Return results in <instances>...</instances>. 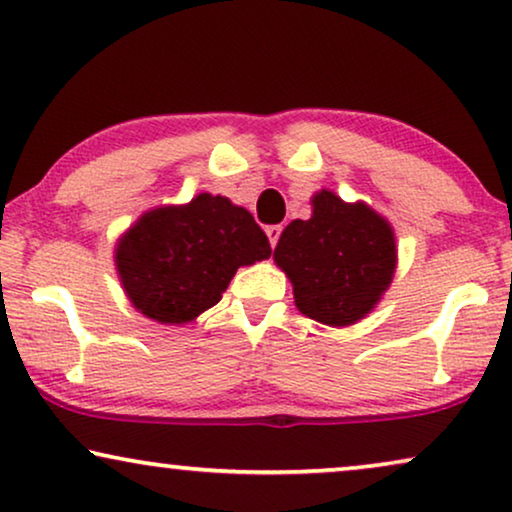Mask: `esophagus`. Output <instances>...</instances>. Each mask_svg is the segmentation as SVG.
Wrapping results in <instances>:
<instances>
[{
	"mask_svg": "<svg viewBox=\"0 0 512 512\" xmlns=\"http://www.w3.org/2000/svg\"><path fill=\"white\" fill-rule=\"evenodd\" d=\"M265 235H268L270 247H275L277 240H279V235H282V226H268V228H265Z\"/></svg>",
	"mask_w": 512,
	"mask_h": 512,
	"instance_id": "1",
	"label": "esophagus"
}]
</instances>
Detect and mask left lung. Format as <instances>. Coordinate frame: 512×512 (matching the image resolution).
Returning <instances> with one entry per match:
<instances>
[{
  "instance_id": "1",
  "label": "left lung",
  "mask_w": 512,
  "mask_h": 512,
  "mask_svg": "<svg viewBox=\"0 0 512 512\" xmlns=\"http://www.w3.org/2000/svg\"><path fill=\"white\" fill-rule=\"evenodd\" d=\"M312 216L291 221L275 247L305 317L342 328L368 317L394 279L398 249L391 223L366 202L328 188L312 195Z\"/></svg>"
}]
</instances>
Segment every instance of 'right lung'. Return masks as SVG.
Segmentation results:
<instances>
[{
  "instance_id": "add662e5",
  "label": "right lung",
  "mask_w": 512,
  "mask_h": 512,
  "mask_svg": "<svg viewBox=\"0 0 512 512\" xmlns=\"http://www.w3.org/2000/svg\"><path fill=\"white\" fill-rule=\"evenodd\" d=\"M270 258V242L244 207L200 193L144 212L118 237L125 296L144 317L181 326L221 300L237 268Z\"/></svg>"
}]
</instances>
